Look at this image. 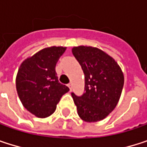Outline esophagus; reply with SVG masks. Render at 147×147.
I'll return each instance as SVG.
<instances>
[{
    "label": "esophagus",
    "mask_w": 147,
    "mask_h": 147,
    "mask_svg": "<svg viewBox=\"0 0 147 147\" xmlns=\"http://www.w3.org/2000/svg\"><path fill=\"white\" fill-rule=\"evenodd\" d=\"M67 86L69 87V88H70V90L71 91V90H72V83H69V84H68Z\"/></svg>",
    "instance_id": "34e87169"
}]
</instances>
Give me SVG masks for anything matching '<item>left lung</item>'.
<instances>
[{"label":"left lung","instance_id":"8db88e82","mask_svg":"<svg viewBox=\"0 0 147 147\" xmlns=\"http://www.w3.org/2000/svg\"><path fill=\"white\" fill-rule=\"evenodd\" d=\"M71 51L85 78L86 92L80 97L71 94L77 114L88 123L101 121L119 101L124 83L123 72L116 60L100 48L78 46Z\"/></svg>","mask_w":147,"mask_h":147}]
</instances>
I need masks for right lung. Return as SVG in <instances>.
Wrapping results in <instances>:
<instances>
[{
  "instance_id": "obj_1",
  "label": "right lung",
  "mask_w": 147,
  "mask_h": 147,
  "mask_svg": "<svg viewBox=\"0 0 147 147\" xmlns=\"http://www.w3.org/2000/svg\"><path fill=\"white\" fill-rule=\"evenodd\" d=\"M65 47H49L24 59L16 76L18 95L24 107L39 118L51 116L70 89L59 83L56 64Z\"/></svg>"
}]
</instances>
